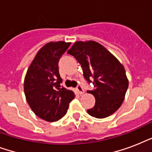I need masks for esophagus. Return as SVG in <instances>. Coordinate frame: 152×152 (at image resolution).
<instances>
[{"mask_svg":"<svg viewBox=\"0 0 152 152\" xmlns=\"http://www.w3.org/2000/svg\"><path fill=\"white\" fill-rule=\"evenodd\" d=\"M77 91H78V92L80 95H83V93H84V90H83V88H82V86L81 85H78L77 86V88H76Z\"/></svg>","mask_w":152,"mask_h":152,"instance_id":"34e87169","label":"esophagus"}]
</instances>
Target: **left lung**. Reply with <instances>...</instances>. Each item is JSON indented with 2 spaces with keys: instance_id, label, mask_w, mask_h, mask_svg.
Instances as JSON below:
<instances>
[{
  "instance_id": "left-lung-1",
  "label": "left lung",
  "mask_w": 152,
  "mask_h": 152,
  "mask_svg": "<svg viewBox=\"0 0 152 152\" xmlns=\"http://www.w3.org/2000/svg\"><path fill=\"white\" fill-rule=\"evenodd\" d=\"M68 53L81 64L88 82L94 78V89L88 91L95 96L94 107L88 113L96 118H107L121 106L129 87L123 64L102 45L95 41H78Z\"/></svg>"
}]
</instances>
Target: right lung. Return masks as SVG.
Instances as JSON below:
<instances>
[{
	"instance_id": "add662e5",
	"label": "right lung",
	"mask_w": 152,
	"mask_h": 152,
	"mask_svg": "<svg viewBox=\"0 0 152 152\" xmlns=\"http://www.w3.org/2000/svg\"><path fill=\"white\" fill-rule=\"evenodd\" d=\"M71 42H50L37 53L24 79V94L32 111L42 120L53 122L66 113L73 91L61 86L58 70L60 57Z\"/></svg>"
}]
</instances>
